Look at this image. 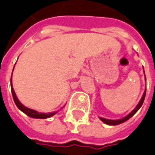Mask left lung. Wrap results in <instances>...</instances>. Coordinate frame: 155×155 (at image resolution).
<instances>
[{
  "instance_id": "8db88e82",
  "label": "left lung",
  "mask_w": 155,
  "mask_h": 155,
  "mask_svg": "<svg viewBox=\"0 0 155 155\" xmlns=\"http://www.w3.org/2000/svg\"><path fill=\"white\" fill-rule=\"evenodd\" d=\"M145 79H146V77H145ZM145 95H146V89H145V91H144V93H143V97H142V99L140 100V101H139V103L137 104V107H135V109H133V110H132V111H131V112H130L127 116H125V117L123 118V119L113 120V119H104V118H100V119H101L102 122H104L105 124H109V125H117V124H122L124 123V122H125V121H127V120H128L129 119H130V118L133 116L134 114H136L138 110L140 109V107H142L143 101H144V99H145Z\"/></svg>"
}]
</instances>
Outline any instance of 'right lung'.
Segmentation results:
<instances>
[{
    "mask_svg": "<svg viewBox=\"0 0 155 155\" xmlns=\"http://www.w3.org/2000/svg\"><path fill=\"white\" fill-rule=\"evenodd\" d=\"M13 69H14V67H13ZM11 90H12L13 101H14L15 104H16V106L18 107V108L19 109L20 111H22L24 114H25L26 115H28L29 117H31V118H34V119H47V118H50L52 116H54V115L57 113V112L48 113V114H45V113H38V112H36V110L30 109L28 108V107H25V106L22 104L21 102L18 101V99L17 98V95H16L15 92H14V90H13V88H12V78H11Z\"/></svg>",
    "mask_w": 155,
    "mask_h": 155,
    "instance_id": "right-lung-1",
    "label": "right lung"
}]
</instances>
